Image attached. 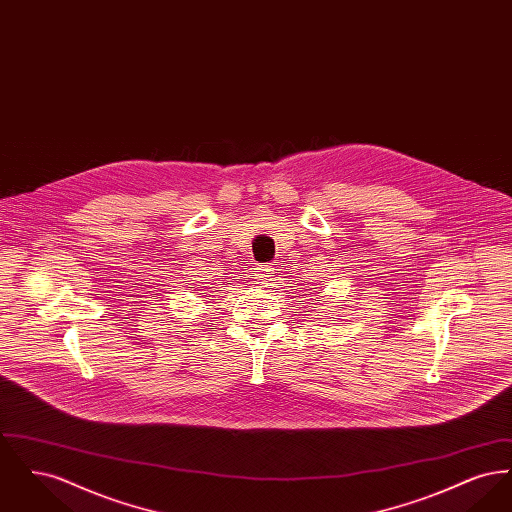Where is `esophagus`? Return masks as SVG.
I'll return each instance as SVG.
<instances>
[{"instance_id":"esophagus-1","label":"esophagus","mask_w":512,"mask_h":512,"mask_svg":"<svg viewBox=\"0 0 512 512\" xmlns=\"http://www.w3.org/2000/svg\"><path fill=\"white\" fill-rule=\"evenodd\" d=\"M257 278H259V284H263V286H268L272 280H274V268L272 267H261L259 268V274H257Z\"/></svg>"}]
</instances>
